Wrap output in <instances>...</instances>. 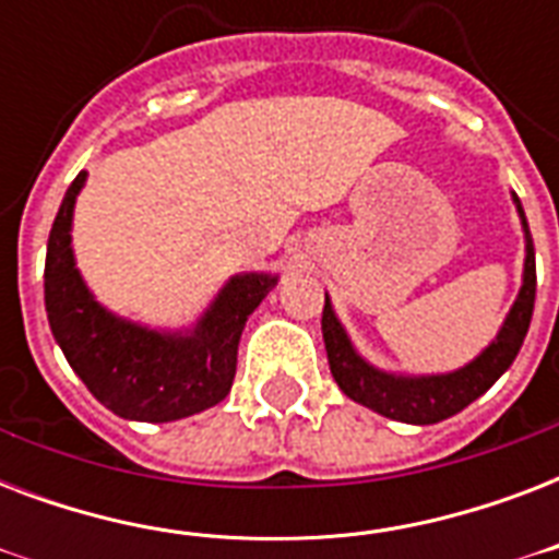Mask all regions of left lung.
<instances>
[{"label": "left lung", "mask_w": 559, "mask_h": 559, "mask_svg": "<svg viewBox=\"0 0 559 559\" xmlns=\"http://www.w3.org/2000/svg\"><path fill=\"white\" fill-rule=\"evenodd\" d=\"M516 209H520L522 226H525V235H528V219H525L520 200H516ZM534 296H537V263H534V243H531L528 235L520 298H516V305L504 319V328L481 357L473 359L461 371L441 373V377H391V373H382L368 366L366 359H359L357 350L350 348L348 336L342 331L340 319L333 316L331 301L324 296L322 336L333 380L350 400H357V403L391 417V420L420 426L438 424V420L452 417L455 412L469 406L473 400L481 397L511 368V362L520 354L522 342H525V333H528Z\"/></svg>", "instance_id": "left-lung-1"}]
</instances>
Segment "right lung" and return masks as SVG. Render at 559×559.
<instances>
[{"label": "right lung", "mask_w": 559, "mask_h": 559, "mask_svg": "<svg viewBox=\"0 0 559 559\" xmlns=\"http://www.w3.org/2000/svg\"><path fill=\"white\" fill-rule=\"evenodd\" d=\"M78 174L66 191L46 252V313L69 366L95 397L127 420L165 424L197 415L231 391L246 319L275 287L272 275H237L191 336H165L121 322L92 298L72 254Z\"/></svg>", "instance_id": "1"}]
</instances>
